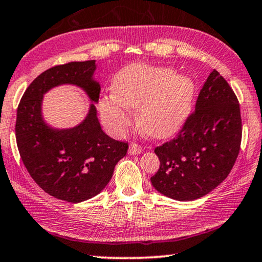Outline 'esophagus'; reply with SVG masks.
<instances>
[{"instance_id": "1", "label": "esophagus", "mask_w": 262, "mask_h": 262, "mask_svg": "<svg viewBox=\"0 0 262 262\" xmlns=\"http://www.w3.org/2000/svg\"><path fill=\"white\" fill-rule=\"evenodd\" d=\"M143 152V147L140 145H138L137 143H132L128 149V154L129 155H138V154Z\"/></svg>"}]
</instances>
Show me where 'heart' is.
<instances>
[{"instance_id": "1", "label": "heart", "mask_w": 262, "mask_h": 262, "mask_svg": "<svg viewBox=\"0 0 262 262\" xmlns=\"http://www.w3.org/2000/svg\"><path fill=\"white\" fill-rule=\"evenodd\" d=\"M113 93L100 99L102 121L113 134L124 133L132 122L130 108H139L138 124L156 139L171 137L187 119L195 95V85L185 75L167 67L132 64L118 72Z\"/></svg>"}]
</instances>
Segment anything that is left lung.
<instances>
[{
  "instance_id": "8db88e82",
  "label": "left lung",
  "mask_w": 262,
  "mask_h": 262,
  "mask_svg": "<svg viewBox=\"0 0 262 262\" xmlns=\"http://www.w3.org/2000/svg\"><path fill=\"white\" fill-rule=\"evenodd\" d=\"M241 141L238 99L213 69L200 90L195 111L177 138L155 149L160 168L151 177V184L171 199H199L227 178L238 157Z\"/></svg>"
}]
</instances>
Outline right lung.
<instances>
[{
	"mask_svg": "<svg viewBox=\"0 0 262 262\" xmlns=\"http://www.w3.org/2000/svg\"><path fill=\"white\" fill-rule=\"evenodd\" d=\"M95 69L94 59L47 69L28 86L17 110L15 139L25 168L45 193L68 203L99 194L128 151V143L103 133L94 104L73 128H52L42 117L43 95L58 84H75L96 103L101 88L93 78Z\"/></svg>",
	"mask_w": 262,
	"mask_h": 262,
	"instance_id": "right-lung-1",
	"label": "right lung"
}]
</instances>
